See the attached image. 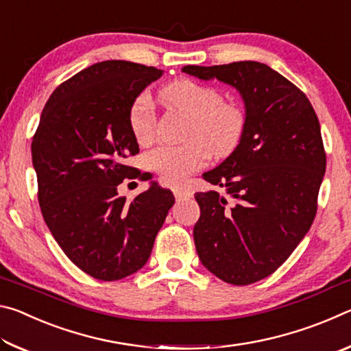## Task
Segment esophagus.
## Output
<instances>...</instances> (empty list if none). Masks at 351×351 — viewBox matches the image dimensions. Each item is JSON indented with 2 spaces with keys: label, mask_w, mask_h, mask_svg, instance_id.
Listing matches in <instances>:
<instances>
[{
  "label": "esophagus",
  "mask_w": 351,
  "mask_h": 351,
  "mask_svg": "<svg viewBox=\"0 0 351 351\" xmlns=\"http://www.w3.org/2000/svg\"><path fill=\"white\" fill-rule=\"evenodd\" d=\"M173 195H175V198L178 199V201H181V199H186V198H190L193 195V192L190 189H187V187H184V186H175L173 187Z\"/></svg>",
  "instance_id": "esophagus-1"
}]
</instances>
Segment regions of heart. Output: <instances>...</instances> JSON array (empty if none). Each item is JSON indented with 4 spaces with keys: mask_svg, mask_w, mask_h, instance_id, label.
<instances>
[{
    "mask_svg": "<svg viewBox=\"0 0 351 351\" xmlns=\"http://www.w3.org/2000/svg\"><path fill=\"white\" fill-rule=\"evenodd\" d=\"M161 99L171 108L190 117L189 139L184 145H162L145 156V164L165 182H180L187 175L203 169L210 153L226 156L245 132V112L240 106L221 102L218 90L190 79H178L162 88ZM156 117L147 94L134 100L130 110V128L138 144L153 139Z\"/></svg>",
    "mask_w": 351,
    "mask_h": 351,
    "instance_id": "heart-1",
    "label": "heart"
}]
</instances>
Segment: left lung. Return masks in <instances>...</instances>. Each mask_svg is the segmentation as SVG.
<instances>
[{
    "label": "left lung",
    "instance_id": "1",
    "mask_svg": "<svg viewBox=\"0 0 351 351\" xmlns=\"http://www.w3.org/2000/svg\"><path fill=\"white\" fill-rule=\"evenodd\" d=\"M182 73L228 83L245 104L239 145L203 175L215 190L195 193L193 240L213 276L251 285L282 266L316 217L326 165L319 119L305 94L265 63L189 64Z\"/></svg>",
    "mask_w": 351,
    "mask_h": 351
}]
</instances>
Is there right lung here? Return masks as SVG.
Instances as JSON below:
<instances>
[{
    "label": "right lung",
    "mask_w": 351,
    "mask_h": 351,
    "mask_svg": "<svg viewBox=\"0 0 351 351\" xmlns=\"http://www.w3.org/2000/svg\"><path fill=\"white\" fill-rule=\"evenodd\" d=\"M162 73L125 60L91 64L51 94L32 139L47 228L68 258L99 280H121L147 263L175 203L156 181L132 203L117 195L125 178H138L123 162L139 153L130 110Z\"/></svg>",
    "instance_id": "obj_1"
}]
</instances>
